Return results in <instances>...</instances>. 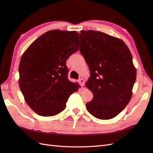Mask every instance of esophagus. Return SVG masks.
Listing matches in <instances>:
<instances>
[{"label":"esophagus","instance_id":"esophagus-1","mask_svg":"<svg viewBox=\"0 0 153 153\" xmlns=\"http://www.w3.org/2000/svg\"><path fill=\"white\" fill-rule=\"evenodd\" d=\"M78 82H79V84L81 86H83L84 84V79H83V78H80V79L78 80Z\"/></svg>","mask_w":153,"mask_h":153}]
</instances>
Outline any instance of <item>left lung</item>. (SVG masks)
<instances>
[{
	"mask_svg": "<svg viewBox=\"0 0 153 153\" xmlns=\"http://www.w3.org/2000/svg\"><path fill=\"white\" fill-rule=\"evenodd\" d=\"M80 32V51L91 71L85 85L93 94L86 108L98 119H112L131 98L137 77L131 53L123 41L114 36L95 30Z\"/></svg>",
	"mask_w": 153,
	"mask_h": 153,
	"instance_id": "left-lung-1",
	"label": "left lung"
}]
</instances>
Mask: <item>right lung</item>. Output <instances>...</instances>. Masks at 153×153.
Segmentation results:
<instances>
[{"label":"right lung","instance_id":"1","mask_svg":"<svg viewBox=\"0 0 153 153\" xmlns=\"http://www.w3.org/2000/svg\"><path fill=\"white\" fill-rule=\"evenodd\" d=\"M76 31L52 30L32 43L19 64V86L30 108L41 116H53L66 108L80 85L68 78L67 59L79 50Z\"/></svg>","mask_w":153,"mask_h":153}]
</instances>
